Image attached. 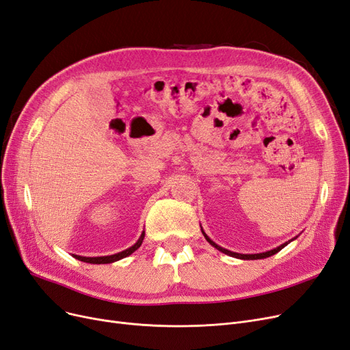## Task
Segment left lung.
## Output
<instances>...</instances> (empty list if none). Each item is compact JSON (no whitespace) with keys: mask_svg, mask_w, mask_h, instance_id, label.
Returning <instances> with one entry per match:
<instances>
[{"mask_svg":"<svg viewBox=\"0 0 350 350\" xmlns=\"http://www.w3.org/2000/svg\"><path fill=\"white\" fill-rule=\"evenodd\" d=\"M202 234H203V237L206 238V241H208L212 247H215L217 251H221V252H224V254H226V255H229V256H234V258H238V260H262V258H268V256H271V255H274V254H277V252H280L284 247H287V245L291 242V241H294L295 238H293L291 241H287V242H284L282 245H280V247H277V248H274V250H269V251H265V252H260V254H238V252H234V251H229V250H225V248H222V247H219L217 243H215L208 235L204 234V230L202 229Z\"/></svg>","mask_w":350,"mask_h":350,"instance_id":"1","label":"left lung"}]
</instances>
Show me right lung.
Wrapping results in <instances>:
<instances>
[{"instance_id":"right-lung-1","label":"right lung","mask_w":350,"mask_h":350,"mask_svg":"<svg viewBox=\"0 0 350 350\" xmlns=\"http://www.w3.org/2000/svg\"><path fill=\"white\" fill-rule=\"evenodd\" d=\"M144 235H146V232L142 230L141 237L138 238V241L133 245V247H129V248H126V250H124V251H121L118 254L105 255V256H82V255H73V256L76 258V260L88 262V264H111V262H115V261H120V260H122V258H125L128 255H131L133 252H135L141 247L142 241H144Z\"/></svg>"}]
</instances>
